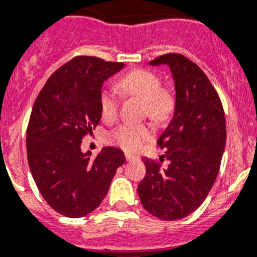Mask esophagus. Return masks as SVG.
Returning a JSON list of instances; mask_svg holds the SVG:
<instances>
[{
  "instance_id": "1",
  "label": "esophagus",
  "mask_w": 257,
  "mask_h": 257,
  "mask_svg": "<svg viewBox=\"0 0 257 257\" xmlns=\"http://www.w3.org/2000/svg\"><path fill=\"white\" fill-rule=\"evenodd\" d=\"M125 159H126V161H133V160H136V159H138V156L129 154V152H125Z\"/></svg>"
}]
</instances>
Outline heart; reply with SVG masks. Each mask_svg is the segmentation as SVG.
<instances>
[{
    "instance_id": "obj_1",
    "label": "heart",
    "mask_w": 257,
    "mask_h": 257,
    "mask_svg": "<svg viewBox=\"0 0 257 257\" xmlns=\"http://www.w3.org/2000/svg\"><path fill=\"white\" fill-rule=\"evenodd\" d=\"M119 92L128 97L142 101L145 112L156 121L169 119L174 110V96L169 89L161 88V80L156 74L143 69H137L124 75L116 84ZM100 107L103 119H114L117 114L119 101L108 91H102ZM151 138V131L146 125L123 124L111 134L116 145L129 151H136L145 141Z\"/></svg>"
}]
</instances>
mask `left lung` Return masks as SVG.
Instances as JSON below:
<instances>
[{
	"instance_id": "1",
	"label": "left lung",
	"mask_w": 257,
	"mask_h": 257,
	"mask_svg": "<svg viewBox=\"0 0 257 257\" xmlns=\"http://www.w3.org/2000/svg\"><path fill=\"white\" fill-rule=\"evenodd\" d=\"M172 71L175 105L170 123L157 140L168 166L143 159L146 177L138 196L161 220L186 218L200 207L218 177L225 149V116L220 98L202 70L187 57L168 54L149 62Z\"/></svg>"
}]
</instances>
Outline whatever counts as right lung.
Returning <instances> with one entry per match:
<instances>
[{
  "label": "right lung",
  "instance_id": "1",
  "mask_svg": "<svg viewBox=\"0 0 257 257\" xmlns=\"http://www.w3.org/2000/svg\"><path fill=\"white\" fill-rule=\"evenodd\" d=\"M124 68L92 56L74 57L57 69L32 108L27 155L41 195L55 211L82 218L100 206L125 155L103 147L96 159L83 152L82 140L100 123L101 88Z\"/></svg>",
  "mask_w": 257,
  "mask_h": 257
}]
</instances>
